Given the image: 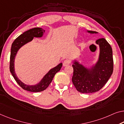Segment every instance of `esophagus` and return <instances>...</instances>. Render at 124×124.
<instances>
[{"mask_svg":"<svg viewBox=\"0 0 124 124\" xmlns=\"http://www.w3.org/2000/svg\"><path fill=\"white\" fill-rule=\"evenodd\" d=\"M71 64V61L68 60H64L63 62V66H67Z\"/></svg>","mask_w":124,"mask_h":124,"instance_id":"34e87169","label":"esophagus"}]
</instances>
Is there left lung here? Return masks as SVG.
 <instances>
[{
	"label": "left lung",
	"mask_w": 124,
	"mask_h": 124,
	"mask_svg": "<svg viewBox=\"0 0 124 124\" xmlns=\"http://www.w3.org/2000/svg\"><path fill=\"white\" fill-rule=\"evenodd\" d=\"M88 33L96 32L88 31ZM100 49L99 59L91 69H87L82 64L75 61L72 64L73 84L81 93H93L101 89L113 72L114 61L112 48L105 38L99 39L96 42Z\"/></svg>",
	"instance_id": "8db88e82"
}]
</instances>
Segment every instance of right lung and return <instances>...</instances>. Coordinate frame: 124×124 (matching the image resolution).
I'll use <instances>...</instances> for the list:
<instances>
[{"label": "right lung", "instance_id": "1", "mask_svg": "<svg viewBox=\"0 0 124 124\" xmlns=\"http://www.w3.org/2000/svg\"><path fill=\"white\" fill-rule=\"evenodd\" d=\"M43 32H45V31L40 28H34L31 29L18 37L12 44L10 57V65H9L10 71L17 84L23 89L27 90L28 91L38 92L43 91L44 90H46L51 83L54 75L58 71H60L62 66V63H61L56 67L51 69L44 76L39 84L34 86L26 85L20 81L16 76L14 72V62L15 57L16 56L18 51L19 50L20 48L24 45L25 44L31 41L34 37H41L43 36Z\"/></svg>", "mask_w": 124, "mask_h": 124}]
</instances>
